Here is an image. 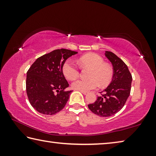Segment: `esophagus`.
Here are the masks:
<instances>
[{
	"instance_id": "obj_1",
	"label": "esophagus",
	"mask_w": 156,
	"mask_h": 156,
	"mask_svg": "<svg viewBox=\"0 0 156 156\" xmlns=\"http://www.w3.org/2000/svg\"><path fill=\"white\" fill-rule=\"evenodd\" d=\"M79 91H80L82 94H84V95H86L87 94V92L85 91H80V90H79Z\"/></svg>"
}]
</instances>
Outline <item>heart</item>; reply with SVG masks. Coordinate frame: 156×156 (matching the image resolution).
I'll use <instances>...</instances> for the list:
<instances>
[{"instance_id":"b5f03b06","label":"heart","mask_w":156,"mask_h":156,"mask_svg":"<svg viewBox=\"0 0 156 156\" xmlns=\"http://www.w3.org/2000/svg\"><path fill=\"white\" fill-rule=\"evenodd\" d=\"M82 67L91 68L88 80H75L72 83V87L76 90L89 91L98 87L99 84L102 87L109 84L113 78V69L109 65L104 63L101 56L94 53L84 55L78 60ZM62 73L67 80H74L79 76V70L77 67L68 60L65 61L62 67Z\"/></svg>"}]
</instances>
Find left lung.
Listing matches in <instances>:
<instances>
[{"label": "left lung", "instance_id": "left-lung-1", "mask_svg": "<svg viewBox=\"0 0 156 156\" xmlns=\"http://www.w3.org/2000/svg\"><path fill=\"white\" fill-rule=\"evenodd\" d=\"M105 56L112 62L113 69L112 80L102 91L96 102L88 105L89 109L100 117H109L124 107L130 95L132 76L128 67L113 53L105 51Z\"/></svg>", "mask_w": 156, "mask_h": 156}]
</instances>
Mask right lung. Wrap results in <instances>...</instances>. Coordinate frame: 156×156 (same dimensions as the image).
<instances>
[{
	"instance_id": "right-lung-1",
	"label": "right lung",
	"mask_w": 156,
	"mask_h": 156,
	"mask_svg": "<svg viewBox=\"0 0 156 156\" xmlns=\"http://www.w3.org/2000/svg\"><path fill=\"white\" fill-rule=\"evenodd\" d=\"M77 51L56 49L36 60L27 73L26 91L31 106L44 115H54L65 107L72 90L65 91L69 84L62 65Z\"/></svg>"
}]
</instances>
